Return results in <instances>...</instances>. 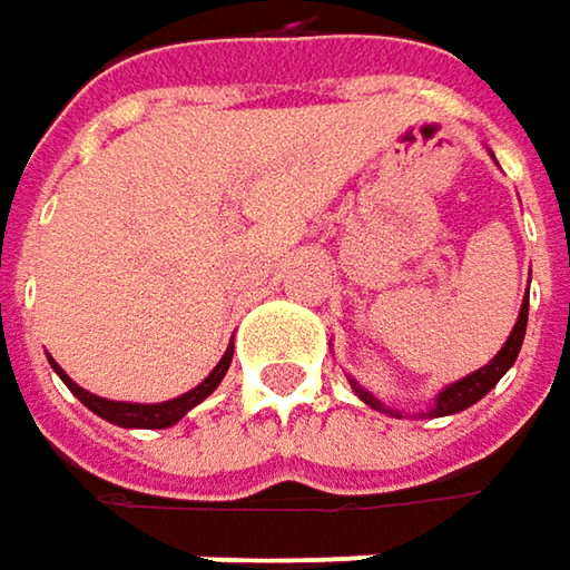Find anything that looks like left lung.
<instances>
[{"mask_svg":"<svg viewBox=\"0 0 570 570\" xmlns=\"http://www.w3.org/2000/svg\"><path fill=\"white\" fill-rule=\"evenodd\" d=\"M527 314H530V292H527L523 304H520V317H517L514 330H511L508 342L501 345V352H498V355H494L492 362L485 364V367L472 371V374H466L463 381L444 386V390L434 396V405H431V412H428V415H453V412H463V409H470L472 403H479V400H482V396L492 390L494 383L508 374V367L517 362V355H520V345H523V336H527ZM348 383H352V390H355V393H358V396H362L364 403L371 405V409L386 412V415H400L396 409L383 405L377 396H371L367 390H362V386L352 381V377H348Z\"/></svg>","mask_w":570,"mask_h":570,"instance_id":"1","label":"left lung"}]
</instances>
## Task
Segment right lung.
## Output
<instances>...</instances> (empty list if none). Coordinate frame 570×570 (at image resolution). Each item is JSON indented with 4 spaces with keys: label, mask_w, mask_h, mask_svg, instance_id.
<instances>
[{
    "label": "right lung",
    "mask_w": 570,
    "mask_h": 570,
    "mask_svg": "<svg viewBox=\"0 0 570 570\" xmlns=\"http://www.w3.org/2000/svg\"><path fill=\"white\" fill-rule=\"evenodd\" d=\"M230 355H234V342L228 345V352L222 355V362L212 367V374H208L206 381L199 383V386H193L184 396H177V400H167V403H117V400H104V396H95V393L81 390L53 358H50V364H53L56 374L62 377V383H66V386H69L95 415H100L104 422L120 428H170L177 425L193 405H199L206 396H212V390H215V386L222 383V377L228 374Z\"/></svg>",
    "instance_id": "1"
}]
</instances>
